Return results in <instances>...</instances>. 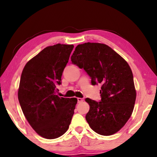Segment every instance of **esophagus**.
I'll return each mask as SVG.
<instances>
[{"mask_svg": "<svg viewBox=\"0 0 157 157\" xmlns=\"http://www.w3.org/2000/svg\"><path fill=\"white\" fill-rule=\"evenodd\" d=\"M77 100H78V103H81L83 101V99L82 98H77Z\"/></svg>", "mask_w": 157, "mask_h": 157, "instance_id": "esophagus-1", "label": "esophagus"}]
</instances>
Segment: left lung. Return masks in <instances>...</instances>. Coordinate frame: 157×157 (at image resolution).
<instances>
[{
    "label": "left lung",
    "instance_id": "left-lung-1",
    "mask_svg": "<svg viewBox=\"0 0 157 157\" xmlns=\"http://www.w3.org/2000/svg\"><path fill=\"white\" fill-rule=\"evenodd\" d=\"M72 63L83 68L91 84H101L100 101L89 98L86 119L92 130L110 136L121 129L133 112L136 93L134 77L127 62L106 44L85 43L76 47Z\"/></svg>",
    "mask_w": 157,
    "mask_h": 157
}]
</instances>
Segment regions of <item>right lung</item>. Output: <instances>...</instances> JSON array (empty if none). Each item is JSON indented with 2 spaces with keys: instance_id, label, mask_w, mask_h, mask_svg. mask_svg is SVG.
Wrapping results in <instances>:
<instances>
[{
  "instance_id": "1",
  "label": "right lung",
  "mask_w": 157,
  "mask_h": 157,
  "mask_svg": "<svg viewBox=\"0 0 157 157\" xmlns=\"http://www.w3.org/2000/svg\"><path fill=\"white\" fill-rule=\"evenodd\" d=\"M74 45L48 46L25 64L21 76L18 101L31 127L45 139L65 134L71 121L76 98L59 97L63 69Z\"/></svg>"
}]
</instances>
